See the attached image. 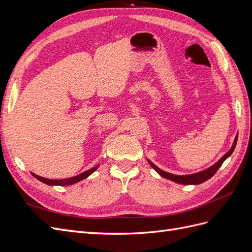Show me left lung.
Returning <instances> with one entry per match:
<instances>
[{"mask_svg":"<svg viewBox=\"0 0 252 252\" xmlns=\"http://www.w3.org/2000/svg\"><path fill=\"white\" fill-rule=\"evenodd\" d=\"M236 141H238V135L235 136L232 147L230 148L229 151L227 152L226 155H224L215 165H212L211 167H209L208 169L203 170V171L197 172V173L187 174V175H175V174L168 173V172H166V171H163L162 169H159L158 167H157L154 163L150 162L149 159H148V163L151 165L152 168H154L159 175H162V177L165 178V179H168L170 181H173L175 183H179V184H183V185H197V184H201V183H203L205 181L209 180L211 177H213V175H215V173L218 171V169L220 168V167L222 166V164L224 163L225 159L228 157L231 156V154H232L234 148H235Z\"/></svg>","mask_w":252,"mask_h":252,"instance_id":"obj_1","label":"left lung"}]
</instances>
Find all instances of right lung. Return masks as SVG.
Returning <instances> with one entry per match:
<instances>
[{
  "label": "right lung",
  "instance_id": "right-lung-1",
  "mask_svg": "<svg viewBox=\"0 0 252 252\" xmlns=\"http://www.w3.org/2000/svg\"><path fill=\"white\" fill-rule=\"evenodd\" d=\"M97 168L96 167H94V168H91L85 172H83L79 175H75V177H72V178H68V179H62V180H49V179H45V178H42V177H39V175H36L34 173H32L33 177L35 179H37L39 181L45 183V184L47 185H59V186H67V185H72V184H75V183H78L84 179H86L87 177H89V175L94 172Z\"/></svg>",
  "mask_w": 252,
  "mask_h": 252
}]
</instances>
